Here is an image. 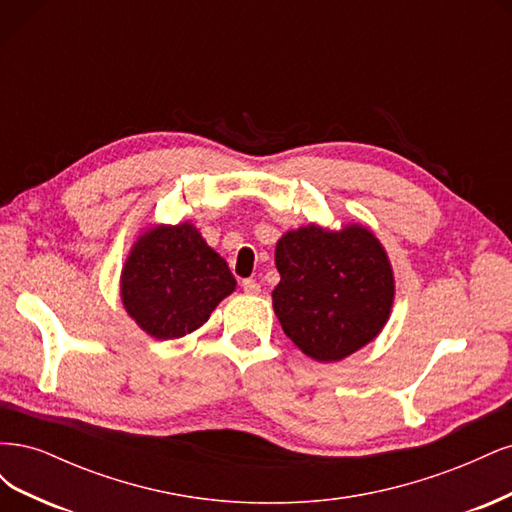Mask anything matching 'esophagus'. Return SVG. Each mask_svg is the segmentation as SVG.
I'll return each instance as SVG.
<instances>
[{
	"label": "esophagus",
	"instance_id": "obj_1",
	"mask_svg": "<svg viewBox=\"0 0 512 512\" xmlns=\"http://www.w3.org/2000/svg\"><path fill=\"white\" fill-rule=\"evenodd\" d=\"M243 290L247 292V294H258L260 292V284L256 282V280H243Z\"/></svg>",
	"mask_w": 512,
	"mask_h": 512
}]
</instances>
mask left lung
<instances>
[{"instance_id":"obj_1","label":"left lung","mask_w":512,"mask_h":512,"mask_svg":"<svg viewBox=\"0 0 512 512\" xmlns=\"http://www.w3.org/2000/svg\"><path fill=\"white\" fill-rule=\"evenodd\" d=\"M275 267V316L309 359L342 361L374 342L391 318V258L374 230L359 222L286 230L275 245Z\"/></svg>"}]
</instances>
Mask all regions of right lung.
I'll list each match as a JSON object with an SVG mask.
<instances>
[{"label": "right lung", "mask_w": 512, "mask_h": 512, "mask_svg": "<svg viewBox=\"0 0 512 512\" xmlns=\"http://www.w3.org/2000/svg\"><path fill=\"white\" fill-rule=\"evenodd\" d=\"M237 280L192 222L149 224L119 275L128 316L153 339H179L203 327Z\"/></svg>", "instance_id": "add662e5"}]
</instances>
